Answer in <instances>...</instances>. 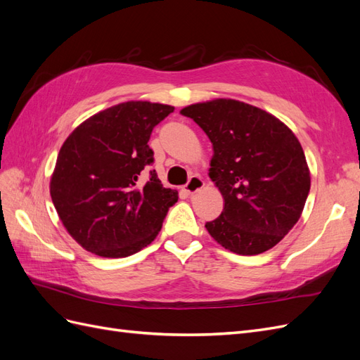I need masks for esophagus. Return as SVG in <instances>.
<instances>
[{
    "mask_svg": "<svg viewBox=\"0 0 360 360\" xmlns=\"http://www.w3.org/2000/svg\"><path fill=\"white\" fill-rule=\"evenodd\" d=\"M202 186H204L202 179H201V177H197V176H193V177L189 179V181H188L186 184H184L183 191L186 192L188 195H192V193H195V192H198Z\"/></svg>",
    "mask_w": 360,
    "mask_h": 360,
    "instance_id": "obj_1",
    "label": "esophagus"
}]
</instances>
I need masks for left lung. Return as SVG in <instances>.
Wrapping results in <instances>:
<instances>
[{
    "mask_svg": "<svg viewBox=\"0 0 360 360\" xmlns=\"http://www.w3.org/2000/svg\"><path fill=\"white\" fill-rule=\"evenodd\" d=\"M180 112L213 144L209 176L225 205L207 231L238 255L278 245L299 221L311 188L296 135L275 115L234 99L193 103Z\"/></svg>",
    "mask_w": 360,
    "mask_h": 360,
    "instance_id": "1",
    "label": "left lung"
}]
</instances>
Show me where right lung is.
Returning a JSON list of instances; mask_svg holds the SVG:
<instances>
[{
	"instance_id": "right-lung-1",
	"label": "right lung",
	"mask_w": 360,
	"mask_h": 360,
	"mask_svg": "<svg viewBox=\"0 0 360 360\" xmlns=\"http://www.w3.org/2000/svg\"><path fill=\"white\" fill-rule=\"evenodd\" d=\"M174 106L124 102L85 120L64 141L51 198L68 233L105 258L136 254L155 240L179 192L162 186L148 139Z\"/></svg>"
}]
</instances>
